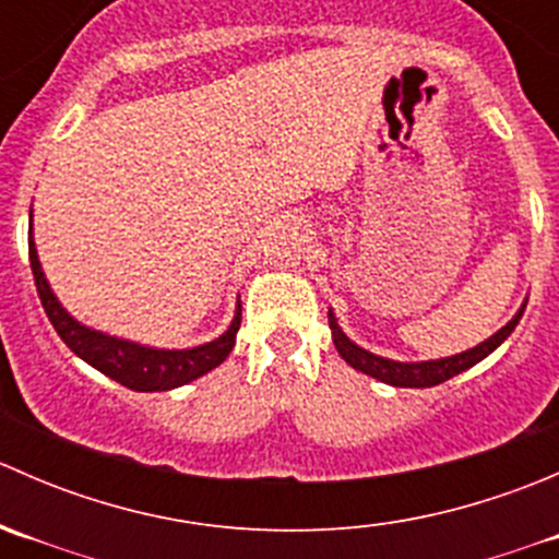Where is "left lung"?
<instances>
[{
    "label": "left lung",
    "instance_id": "left-lung-1",
    "mask_svg": "<svg viewBox=\"0 0 559 559\" xmlns=\"http://www.w3.org/2000/svg\"><path fill=\"white\" fill-rule=\"evenodd\" d=\"M522 313H524V308L514 316V319L509 321V324L503 326V330L495 332L489 341L478 343L476 348H467V352L454 354V357H447V359H432V362H392V359L376 357V354L365 352V348H359L357 343L348 341V337L343 335L341 326H337V319L332 313H330V330H332V341H335V348L341 352V357L346 359L352 368L362 370V373L373 376V379L384 381V384L419 389V386L443 384V381H449L452 376L462 373V370H467V368H473L476 362H481L487 354H492L495 348H498L500 343H503L506 337L514 332V326L520 324Z\"/></svg>",
    "mask_w": 559,
    "mask_h": 559
}]
</instances>
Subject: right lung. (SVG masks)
<instances>
[{
	"mask_svg": "<svg viewBox=\"0 0 559 559\" xmlns=\"http://www.w3.org/2000/svg\"><path fill=\"white\" fill-rule=\"evenodd\" d=\"M29 264L32 275H35V286L39 302H43L45 313H48L50 324L59 332L61 341L72 348L81 359H86L92 368L99 373L110 376L112 381L123 384L134 392H165V389L183 386L189 381L200 379L207 370L218 368L224 359L229 357L235 346V335L240 330V311L235 313L233 324L224 332L218 341L205 343L197 348H183V352H162V348H145L138 343L118 341V337H107L103 332H94L88 326L78 324L59 300L50 292L48 281H45L43 270H39L35 243L29 240Z\"/></svg>",
	"mask_w": 559,
	"mask_h": 559,
	"instance_id": "1",
	"label": "right lung"
}]
</instances>
